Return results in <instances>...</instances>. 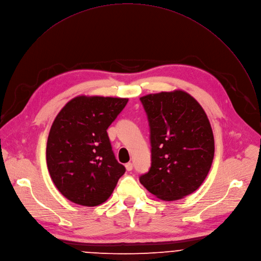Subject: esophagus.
<instances>
[{
    "label": "esophagus",
    "mask_w": 261,
    "mask_h": 261,
    "mask_svg": "<svg viewBox=\"0 0 261 261\" xmlns=\"http://www.w3.org/2000/svg\"><path fill=\"white\" fill-rule=\"evenodd\" d=\"M125 169H126V171H132L133 170V164L132 163H127L126 165H125Z\"/></svg>",
    "instance_id": "esophagus-1"
}]
</instances>
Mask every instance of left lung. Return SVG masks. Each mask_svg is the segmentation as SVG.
Returning <instances> with one entry per match:
<instances>
[{
    "label": "left lung",
    "instance_id": "8db88e82",
    "mask_svg": "<svg viewBox=\"0 0 261 261\" xmlns=\"http://www.w3.org/2000/svg\"><path fill=\"white\" fill-rule=\"evenodd\" d=\"M148 117L151 167L141 184L163 200H177L204 181L214 159V136L197 100L183 90L140 97Z\"/></svg>",
    "mask_w": 261,
    "mask_h": 261
}]
</instances>
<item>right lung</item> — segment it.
Returning <instances> with one entry per match:
<instances>
[{
	"label": "right lung",
	"mask_w": 261,
	"mask_h": 261,
	"mask_svg": "<svg viewBox=\"0 0 261 261\" xmlns=\"http://www.w3.org/2000/svg\"><path fill=\"white\" fill-rule=\"evenodd\" d=\"M127 101L80 95L56 117L47 140L46 162L52 181L69 200L85 206L105 202L125 173L115 159L107 129Z\"/></svg>",
	"instance_id": "add662e5"
}]
</instances>
